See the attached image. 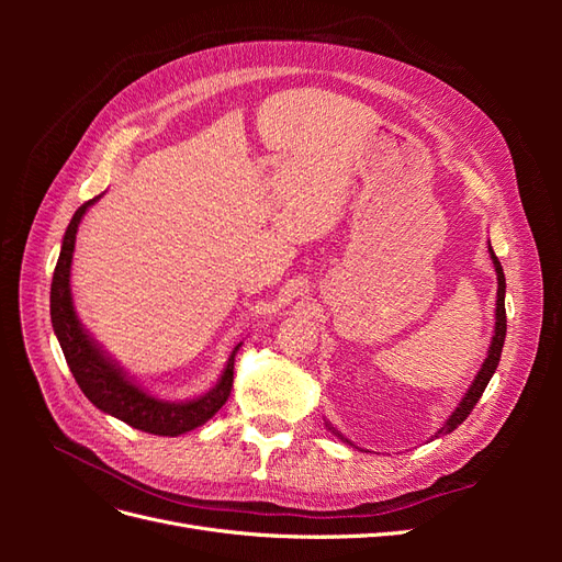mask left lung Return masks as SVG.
Returning a JSON list of instances; mask_svg holds the SVG:
<instances>
[{
  "label": "left lung",
  "instance_id": "1",
  "mask_svg": "<svg viewBox=\"0 0 562 562\" xmlns=\"http://www.w3.org/2000/svg\"><path fill=\"white\" fill-rule=\"evenodd\" d=\"M490 255H492V262H495L497 283H499V288H497V321H495V335H492V345H490L487 359H485V363H483V368H481V372H479V378L473 380V384H471V389H469V394L462 398V403H459V407H457V411L450 415V419L443 424V427L438 429L436 438H438L440 434H450V431H454V429L459 427V424H462V422L471 415L473 405L481 401V396H483V391H485V386H487L490 378L495 375V370H497V366H499V356H502L504 337H506V310H504L506 279H504L502 262L497 260V255H495V250H492V246H490ZM330 429H333V427H330ZM335 434H337V431H335ZM337 436H339V434H337ZM345 440H347V438H345ZM347 443H349V440H347Z\"/></svg>",
  "mask_w": 562,
  "mask_h": 562
}]
</instances>
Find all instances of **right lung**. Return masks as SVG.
Instances as JSON below:
<instances>
[{
    "instance_id": "1",
    "label": "right lung",
    "mask_w": 562,
    "mask_h": 562,
    "mask_svg": "<svg viewBox=\"0 0 562 562\" xmlns=\"http://www.w3.org/2000/svg\"><path fill=\"white\" fill-rule=\"evenodd\" d=\"M98 199L100 196H93L87 203H81L77 213L72 215L63 239L54 281H50V323H54L65 361L70 366V372L75 375L79 389L83 391V396H87L98 411L126 422L133 429H140L155 436H180L184 431H192L201 427V424H206L220 407L227 403L234 382V356L241 345L234 347L223 378H220L215 389H211L206 396L187 403H166L145 394L140 386H135L124 372L93 345V339L83 333L79 318L75 316L70 293V265L79 220Z\"/></svg>"
}]
</instances>
